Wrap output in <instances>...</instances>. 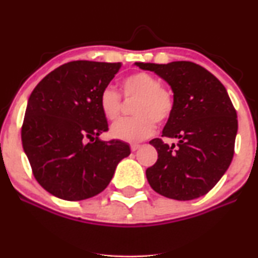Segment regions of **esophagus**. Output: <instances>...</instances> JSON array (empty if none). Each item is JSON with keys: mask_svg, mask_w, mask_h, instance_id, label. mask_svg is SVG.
Segmentation results:
<instances>
[{"mask_svg": "<svg viewBox=\"0 0 258 258\" xmlns=\"http://www.w3.org/2000/svg\"><path fill=\"white\" fill-rule=\"evenodd\" d=\"M139 148H141V146H139V144H132L131 150H132V152H136V150H138Z\"/></svg>", "mask_w": 258, "mask_h": 258, "instance_id": "obj_1", "label": "esophagus"}]
</instances>
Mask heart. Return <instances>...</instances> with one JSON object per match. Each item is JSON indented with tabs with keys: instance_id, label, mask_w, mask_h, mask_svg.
I'll return each mask as SVG.
<instances>
[{
	"instance_id": "1",
	"label": "heart",
	"mask_w": 258,
	"mask_h": 258,
	"mask_svg": "<svg viewBox=\"0 0 258 258\" xmlns=\"http://www.w3.org/2000/svg\"><path fill=\"white\" fill-rule=\"evenodd\" d=\"M123 96L136 99L131 112L133 117L117 121L111 126L110 136L119 141L136 143L153 135L155 123H164L173 111L172 93L161 87L158 78L148 73H135L122 81ZM99 105L106 120L119 117L121 97L116 90L105 87L100 93Z\"/></svg>"
}]
</instances>
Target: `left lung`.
<instances>
[{
  "label": "left lung",
  "mask_w": 258,
  "mask_h": 258,
  "mask_svg": "<svg viewBox=\"0 0 258 258\" xmlns=\"http://www.w3.org/2000/svg\"><path fill=\"white\" fill-rule=\"evenodd\" d=\"M135 65L155 73L173 92V111L162 137L178 142L172 146L160 138L149 142L158 152V161L147 168L148 182L170 199L203 197L226 173L234 155L238 119L226 87L191 61Z\"/></svg>",
  "instance_id": "left-lung-1"
}]
</instances>
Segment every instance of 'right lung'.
Wrapping results in <instances>:
<instances>
[{
  "label": "right lung",
  "mask_w": 258,
  "mask_h": 258,
  "mask_svg": "<svg viewBox=\"0 0 258 258\" xmlns=\"http://www.w3.org/2000/svg\"><path fill=\"white\" fill-rule=\"evenodd\" d=\"M120 63L75 60L54 69L30 94L22 142L35 178L48 193L79 201L108 186L128 144L99 138L108 122L99 105Z\"/></svg>",
  "instance_id": "add662e5"
}]
</instances>
